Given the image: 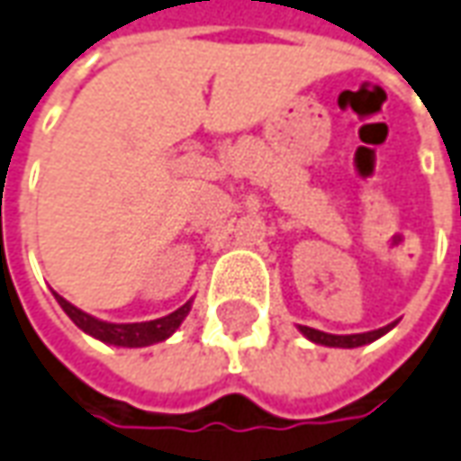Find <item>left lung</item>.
Returning a JSON list of instances; mask_svg holds the SVG:
<instances>
[{
	"mask_svg": "<svg viewBox=\"0 0 461 461\" xmlns=\"http://www.w3.org/2000/svg\"><path fill=\"white\" fill-rule=\"evenodd\" d=\"M393 325L396 322H391L386 328H378V330H368V333H356V336H333V333H322V330H315V328H308V325H300V333L312 343H321V346H328V348H358V346H366V343H374L375 338L386 336Z\"/></svg>",
	"mask_w": 461,
	"mask_h": 461,
	"instance_id": "obj_1",
	"label": "left lung"
}]
</instances>
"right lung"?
Returning a JSON list of instances; mask_svg holds the SVG:
<instances>
[{
    "label": "right lung",
    "instance_id": "obj_1",
    "mask_svg": "<svg viewBox=\"0 0 461 461\" xmlns=\"http://www.w3.org/2000/svg\"><path fill=\"white\" fill-rule=\"evenodd\" d=\"M55 300H58L59 308L70 315V321H73L83 333L98 338V340L108 343V346H121V348H143V346L161 343V340H166V338L176 330L191 310V300H189L186 305H181V308L174 310L171 315L158 318V321L105 322V321H98V318H93V315H87V312H83V310H77L73 303H68V300H65L62 295H58V293H55Z\"/></svg>",
    "mask_w": 461,
    "mask_h": 461
}]
</instances>
